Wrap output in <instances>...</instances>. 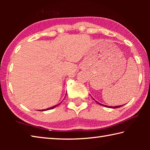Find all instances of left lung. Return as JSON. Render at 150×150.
<instances>
[{"mask_svg":"<svg viewBox=\"0 0 150 150\" xmlns=\"http://www.w3.org/2000/svg\"><path fill=\"white\" fill-rule=\"evenodd\" d=\"M95 100V99H94ZM96 103H97L98 105H102V106H105V107H108V108H120V107H121L122 106H106V105H102V104H100V103H98L97 101H96ZM123 106V105H122Z\"/></svg>","mask_w":150,"mask_h":150,"instance_id":"1","label":"left lung"}]
</instances>
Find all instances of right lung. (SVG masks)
I'll return each instance as SVG.
<instances>
[{
  "instance_id": "1",
  "label": "right lung",
  "mask_w": 150,
  "mask_h": 150,
  "mask_svg": "<svg viewBox=\"0 0 150 150\" xmlns=\"http://www.w3.org/2000/svg\"><path fill=\"white\" fill-rule=\"evenodd\" d=\"M59 104H58V105H55V106H52V107H51V108H46V109H44V110H43V111H45V110H51V109H53L54 108H55V107H56L57 106H58L59 105Z\"/></svg>"
}]
</instances>
